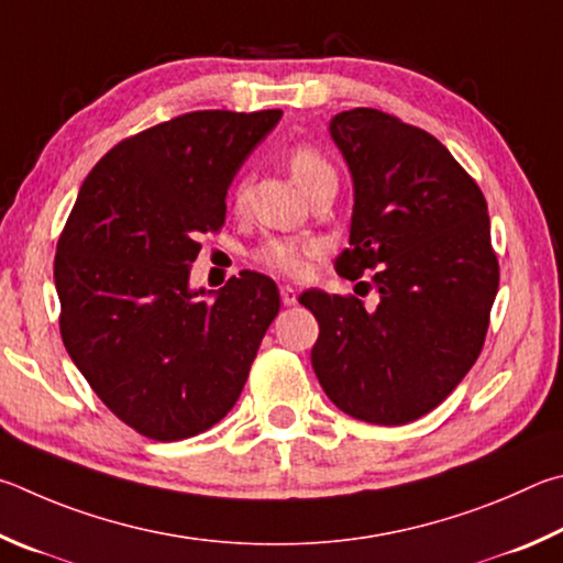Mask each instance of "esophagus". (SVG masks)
<instances>
[{
    "label": "esophagus",
    "instance_id": "obj_1",
    "mask_svg": "<svg viewBox=\"0 0 563 563\" xmlns=\"http://www.w3.org/2000/svg\"><path fill=\"white\" fill-rule=\"evenodd\" d=\"M279 294H282L284 307H294V303H297V289L289 287V284H287V287H282Z\"/></svg>",
    "mask_w": 563,
    "mask_h": 563
}]
</instances>
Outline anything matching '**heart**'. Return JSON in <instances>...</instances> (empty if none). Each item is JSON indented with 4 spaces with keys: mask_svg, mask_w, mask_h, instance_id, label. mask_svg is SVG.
Here are the masks:
<instances>
[{
    "mask_svg": "<svg viewBox=\"0 0 563 563\" xmlns=\"http://www.w3.org/2000/svg\"><path fill=\"white\" fill-rule=\"evenodd\" d=\"M287 165L294 180L301 185V190H307L323 173L333 170L327 157L309 143L294 145L287 155ZM234 202L236 207H242L244 187L236 190ZM323 250H327V242L317 240V236H269V240L256 246L254 260L276 274L303 276L309 272L311 260H317Z\"/></svg>",
    "mask_w": 563,
    "mask_h": 563,
    "instance_id": "b5f03b06",
    "label": "heart"
}]
</instances>
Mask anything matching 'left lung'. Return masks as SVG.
I'll return each mask as SVG.
<instances>
[{
  "label": "left lung",
  "mask_w": 563,
  "mask_h": 563,
  "mask_svg": "<svg viewBox=\"0 0 563 563\" xmlns=\"http://www.w3.org/2000/svg\"><path fill=\"white\" fill-rule=\"evenodd\" d=\"M353 177L349 250L336 272L373 273L376 311L356 297L303 291L319 321L311 366L336 408L406 426L438 408L475 366L499 287L487 200L435 135L353 108L331 121Z\"/></svg>",
  "instance_id": "1"
}]
</instances>
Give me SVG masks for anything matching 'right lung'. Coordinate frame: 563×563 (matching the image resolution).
<instances>
[{
	"instance_id": "add662e5",
	"label": "right lung",
	"mask_w": 563,
	"mask_h": 563,
	"mask_svg": "<svg viewBox=\"0 0 563 563\" xmlns=\"http://www.w3.org/2000/svg\"><path fill=\"white\" fill-rule=\"evenodd\" d=\"M282 111H195L111 147L56 244L58 329L103 406L161 442L210 430L240 398L279 313L274 279L240 272L190 289L200 236L220 232L227 187Z\"/></svg>"
}]
</instances>
